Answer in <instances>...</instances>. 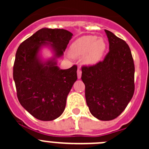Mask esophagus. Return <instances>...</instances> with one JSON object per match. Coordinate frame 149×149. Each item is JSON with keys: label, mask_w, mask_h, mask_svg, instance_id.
Instances as JSON below:
<instances>
[{"label": "esophagus", "mask_w": 149, "mask_h": 149, "mask_svg": "<svg viewBox=\"0 0 149 149\" xmlns=\"http://www.w3.org/2000/svg\"><path fill=\"white\" fill-rule=\"evenodd\" d=\"M77 77L78 79H81V70L80 69H78L77 70Z\"/></svg>", "instance_id": "obj_1"}]
</instances>
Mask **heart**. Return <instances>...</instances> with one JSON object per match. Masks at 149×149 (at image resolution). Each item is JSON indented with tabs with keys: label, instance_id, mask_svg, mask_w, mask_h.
I'll use <instances>...</instances> for the list:
<instances>
[{
	"label": "heart",
	"instance_id": "1",
	"mask_svg": "<svg viewBox=\"0 0 149 149\" xmlns=\"http://www.w3.org/2000/svg\"><path fill=\"white\" fill-rule=\"evenodd\" d=\"M107 49V42L103 37L86 35L78 39L70 48L73 58H81L84 65L93 66L101 61Z\"/></svg>",
	"mask_w": 149,
	"mask_h": 149
}]
</instances>
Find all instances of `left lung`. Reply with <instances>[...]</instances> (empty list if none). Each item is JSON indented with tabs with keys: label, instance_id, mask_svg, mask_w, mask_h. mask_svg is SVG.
I'll list each match as a JSON object with an SVG mask.
<instances>
[{
	"label": "left lung",
	"instance_id": "8db88e82",
	"mask_svg": "<svg viewBox=\"0 0 149 149\" xmlns=\"http://www.w3.org/2000/svg\"><path fill=\"white\" fill-rule=\"evenodd\" d=\"M109 52L102 62L82 68L85 97L91 115L100 120H112L124 111L134 94L135 67L128 45L104 30Z\"/></svg>",
	"mask_w": 149,
	"mask_h": 149
}]
</instances>
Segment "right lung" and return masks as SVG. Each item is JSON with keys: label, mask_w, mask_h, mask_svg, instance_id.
<instances>
[{"label": "right lung", "mask_w": 149, "mask_h": 149, "mask_svg": "<svg viewBox=\"0 0 149 149\" xmlns=\"http://www.w3.org/2000/svg\"><path fill=\"white\" fill-rule=\"evenodd\" d=\"M73 34L62 29L42 28L18 47L13 65V80L22 106L42 121L59 118L67 97L77 80V66L61 69L58 59L63 55ZM47 48L52 56L45 58Z\"/></svg>", "instance_id": "add662e5"}]
</instances>
